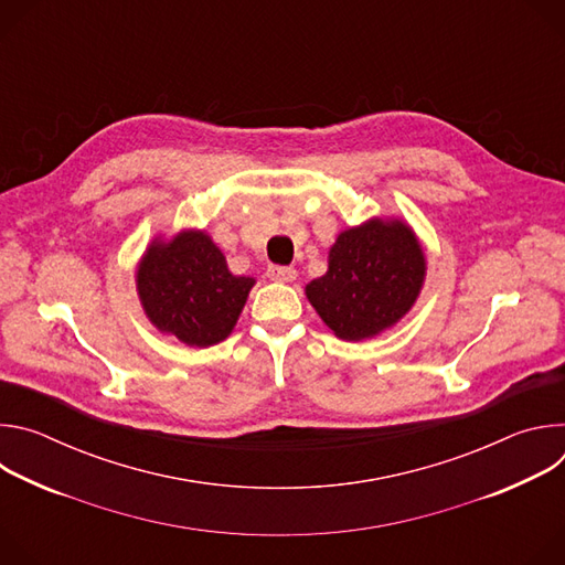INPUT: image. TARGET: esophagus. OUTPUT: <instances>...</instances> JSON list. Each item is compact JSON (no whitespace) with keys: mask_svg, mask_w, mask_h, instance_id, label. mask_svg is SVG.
<instances>
[{"mask_svg":"<svg viewBox=\"0 0 565 565\" xmlns=\"http://www.w3.org/2000/svg\"><path fill=\"white\" fill-rule=\"evenodd\" d=\"M266 275L273 279V281H281V284H288V281H295L297 277V270L290 268V266H268Z\"/></svg>","mask_w":565,"mask_h":565,"instance_id":"obj_1","label":"esophagus"}]
</instances>
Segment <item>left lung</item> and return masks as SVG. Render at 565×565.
<instances>
[{"label":"left lung","mask_w":565,"mask_h":565,"mask_svg":"<svg viewBox=\"0 0 565 565\" xmlns=\"http://www.w3.org/2000/svg\"><path fill=\"white\" fill-rule=\"evenodd\" d=\"M423 281L425 255L412 227L373 218L338 236L329 273L306 286V297L338 338L360 342L405 317Z\"/></svg>","instance_id":"1"}]
</instances>
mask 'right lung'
Here are the masks:
<instances>
[{"label": "right lung", "mask_w": 565, "mask_h": 565, "mask_svg": "<svg viewBox=\"0 0 565 565\" xmlns=\"http://www.w3.org/2000/svg\"><path fill=\"white\" fill-rule=\"evenodd\" d=\"M136 284L158 331L205 349L232 333L255 279L232 275L212 238L188 230L172 241H153L140 259Z\"/></svg>", "instance_id": "right-lung-1"}]
</instances>
